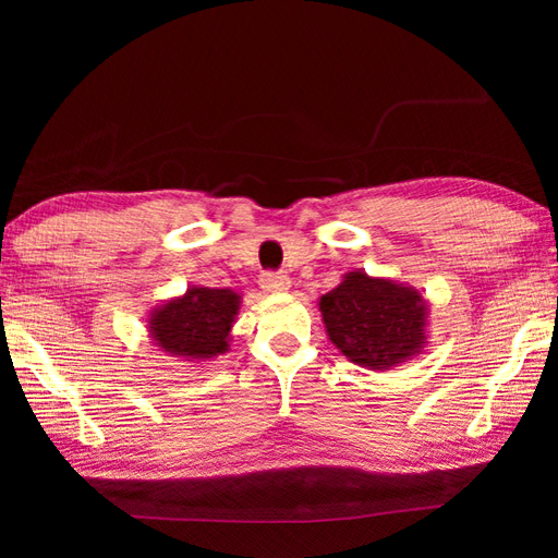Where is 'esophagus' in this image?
Masks as SVG:
<instances>
[{"instance_id": "34e87169", "label": "esophagus", "mask_w": 558, "mask_h": 558, "mask_svg": "<svg viewBox=\"0 0 558 558\" xmlns=\"http://www.w3.org/2000/svg\"><path fill=\"white\" fill-rule=\"evenodd\" d=\"M260 288H264L270 294L288 292L290 290V278L280 276V272H266V276L260 278Z\"/></svg>"}]
</instances>
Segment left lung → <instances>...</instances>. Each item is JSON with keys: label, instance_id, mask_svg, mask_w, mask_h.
Segmentation results:
<instances>
[{"label": "left lung", "instance_id": "left-lung-1", "mask_svg": "<svg viewBox=\"0 0 558 558\" xmlns=\"http://www.w3.org/2000/svg\"><path fill=\"white\" fill-rule=\"evenodd\" d=\"M328 340L352 364L388 372L426 348L429 302L420 290L390 278L350 270L318 300Z\"/></svg>", "mask_w": 558, "mask_h": 558}]
</instances>
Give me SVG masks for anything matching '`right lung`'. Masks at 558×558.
Segmentation results:
<instances>
[{
	"instance_id": "right-lung-1",
	"label": "right lung",
	"mask_w": 558,
	"mask_h": 558,
	"mask_svg": "<svg viewBox=\"0 0 558 558\" xmlns=\"http://www.w3.org/2000/svg\"><path fill=\"white\" fill-rule=\"evenodd\" d=\"M242 294L228 288L189 286L180 298L148 314V336L160 352L184 362H210L230 350Z\"/></svg>"
}]
</instances>
